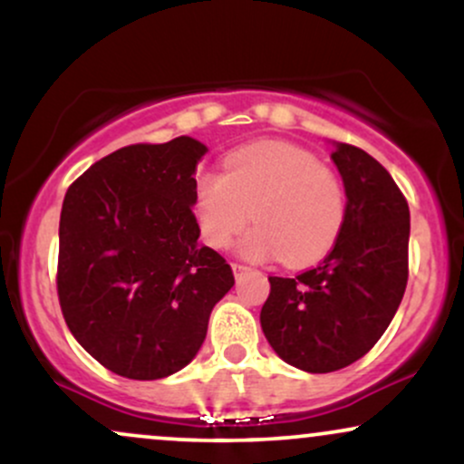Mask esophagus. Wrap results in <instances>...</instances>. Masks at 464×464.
<instances>
[{
	"instance_id": "34e87169",
	"label": "esophagus",
	"mask_w": 464,
	"mask_h": 464,
	"mask_svg": "<svg viewBox=\"0 0 464 464\" xmlns=\"http://www.w3.org/2000/svg\"><path fill=\"white\" fill-rule=\"evenodd\" d=\"M231 268H233V273H236V276H239V275L246 273L248 266H244V264H239V262H233V264H231Z\"/></svg>"
}]
</instances>
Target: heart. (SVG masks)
Segmentation results:
<instances>
[{
    "instance_id": "1",
    "label": "heart",
    "mask_w": 464,
    "mask_h": 464,
    "mask_svg": "<svg viewBox=\"0 0 464 464\" xmlns=\"http://www.w3.org/2000/svg\"><path fill=\"white\" fill-rule=\"evenodd\" d=\"M196 220L214 248L239 242L250 259L281 255L290 266H310L332 250L347 216L344 185L316 154L285 141H257L231 152L222 174L200 172Z\"/></svg>"
}]
</instances>
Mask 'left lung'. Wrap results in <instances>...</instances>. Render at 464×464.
Listing matches in <instances>:
<instances>
[{
    "instance_id": "8db88e82",
    "label": "left lung",
    "mask_w": 464,
    "mask_h": 464,
    "mask_svg": "<svg viewBox=\"0 0 464 464\" xmlns=\"http://www.w3.org/2000/svg\"><path fill=\"white\" fill-rule=\"evenodd\" d=\"M334 163L347 191L343 231L327 257L296 276H268L259 321L281 360L332 372L375 347L408 284V200L371 154L338 143Z\"/></svg>"
}]
</instances>
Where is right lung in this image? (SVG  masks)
Here are the masks:
<instances>
[{"instance_id": "obj_1", "label": "right lung", "mask_w": 464, "mask_h": 464, "mask_svg": "<svg viewBox=\"0 0 464 464\" xmlns=\"http://www.w3.org/2000/svg\"><path fill=\"white\" fill-rule=\"evenodd\" d=\"M191 137L132 143L69 185L58 228L56 290L69 332L104 369L161 380L188 366L231 266L200 246Z\"/></svg>"}]
</instances>
